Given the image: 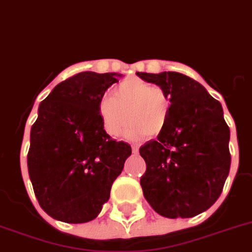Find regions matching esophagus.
<instances>
[{"label":"esophagus","mask_w":252,"mask_h":252,"mask_svg":"<svg viewBox=\"0 0 252 252\" xmlns=\"http://www.w3.org/2000/svg\"><path fill=\"white\" fill-rule=\"evenodd\" d=\"M131 149H132V153H135V154H137V153H139V145H132V147H131Z\"/></svg>","instance_id":"esophagus-1"}]
</instances>
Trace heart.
I'll return each mask as SVG.
<instances>
[{
  "label": "heart",
  "instance_id": "1",
  "mask_svg": "<svg viewBox=\"0 0 252 252\" xmlns=\"http://www.w3.org/2000/svg\"><path fill=\"white\" fill-rule=\"evenodd\" d=\"M171 102L160 87L131 77L113 88V96L103 95L98 102V115L109 136L117 137L132 122L128 136H156L165 127Z\"/></svg>",
  "mask_w": 252,
  "mask_h": 252
}]
</instances>
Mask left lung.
<instances>
[{
    "label": "left lung",
    "instance_id": "left-lung-1",
    "mask_svg": "<svg viewBox=\"0 0 252 252\" xmlns=\"http://www.w3.org/2000/svg\"><path fill=\"white\" fill-rule=\"evenodd\" d=\"M136 75L162 88L171 102L165 127L139 149L147 163L140 178L144 196L167 218L197 216L216 203L231 167L222 104L180 72Z\"/></svg>",
    "mask_w": 252,
    "mask_h": 252
}]
</instances>
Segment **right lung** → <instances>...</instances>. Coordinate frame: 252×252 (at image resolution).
Here are the masks:
<instances>
[{
  "label": "right lung",
  "instance_id": "obj_1",
  "mask_svg": "<svg viewBox=\"0 0 252 252\" xmlns=\"http://www.w3.org/2000/svg\"><path fill=\"white\" fill-rule=\"evenodd\" d=\"M121 74L80 72L56 85L30 131L28 171L44 212L66 223L96 218L131 147L104 131L98 102Z\"/></svg>",
  "mask_w": 252,
  "mask_h": 252
}]
</instances>
